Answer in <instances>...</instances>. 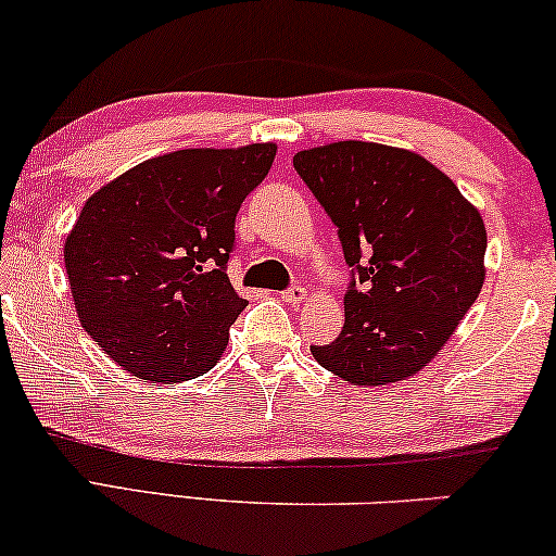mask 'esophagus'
<instances>
[{"instance_id": "esophagus-1", "label": "esophagus", "mask_w": 556, "mask_h": 556, "mask_svg": "<svg viewBox=\"0 0 556 556\" xmlns=\"http://www.w3.org/2000/svg\"><path fill=\"white\" fill-rule=\"evenodd\" d=\"M279 296H281V300H285V302L300 304V302H304V300H306V289H304L302 285H294V287L285 289V292H279Z\"/></svg>"}]
</instances>
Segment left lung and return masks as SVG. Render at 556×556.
Wrapping results in <instances>:
<instances>
[{
    "label": "left lung",
    "instance_id": "left-lung-1",
    "mask_svg": "<svg viewBox=\"0 0 556 556\" xmlns=\"http://www.w3.org/2000/svg\"><path fill=\"white\" fill-rule=\"evenodd\" d=\"M294 169L334 222L352 267L342 334L312 344L314 359L350 384L417 375L482 292V217L407 149L334 142L296 152Z\"/></svg>",
    "mask_w": 556,
    "mask_h": 556
}]
</instances>
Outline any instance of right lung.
Instances as JSON below:
<instances>
[{
    "label": "right lung",
    "mask_w": 556,
    "mask_h": 556,
    "mask_svg": "<svg viewBox=\"0 0 556 556\" xmlns=\"http://www.w3.org/2000/svg\"><path fill=\"white\" fill-rule=\"evenodd\" d=\"M275 144L179 149L87 199L64 242L87 334L147 382L202 377L247 306L229 285L235 219L275 162Z\"/></svg>",
    "instance_id": "add662e5"
}]
</instances>
